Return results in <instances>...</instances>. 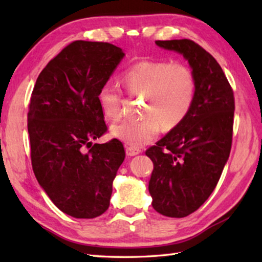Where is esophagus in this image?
<instances>
[{
  "label": "esophagus",
  "mask_w": 262,
  "mask_h": 262,
  "mask_svg": "<svg viewBox=\"0 0 262 262\" xmlns=\"http://www.w3.org/2000/svg\"><path fill=\"white\" fill-rule=\"evenodd\" d=\"M141 152V150L139 148H134V147H127L126 148V155L127 156H135V155H139Z\"/></svg>",
  "instance_id": "esophagus-1"
}]
</instances>
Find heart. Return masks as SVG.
I'll return each instance as SVG.
<instances>
[{"instance_id": "b5f03b06", "label": "heart", "mask_w": 262, "mask_h": 262, "mask_svg": "<svg viewBox=\"0 0 262 262\" xmlns=\"http://www.w3.org/2000/svg\"><path fill=\"white\" fill-rule=\"evenodd\" d=\"M123 82L129 95L144 97L143 117L118 123L111 128V134L134 148L152 142L161 126L166 130L179 126L192 110L196 96L194 72L183 62H136L123 74ZM122 97L118 84H101L97 100L106 119L117 120L120 117Z\"/></svg>"}]
</instances>
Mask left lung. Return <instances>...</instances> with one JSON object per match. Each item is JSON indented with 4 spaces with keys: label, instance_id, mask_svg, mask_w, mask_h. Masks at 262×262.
Instances as JSON below:
<instances>
[{
    "label": "left lung",
    "instance_id": "1",
    "mask_svg": "<svg viewBox=\"0 0 262 262\" xmlns=\"http://www.w3.org/2000/svg\"><path fill=\"white\" fill-rule=\"evenodd\" d=\"M156 45L183 54L196 78V96L185 120L150 147L154 163L149 181L152 207L181 219L198 210L221 178L232 144V88L214 56L189 39L157 40Z\"/></svg>",
    "mask_w": 262,
    "mask_h": 262
}]
</instances>
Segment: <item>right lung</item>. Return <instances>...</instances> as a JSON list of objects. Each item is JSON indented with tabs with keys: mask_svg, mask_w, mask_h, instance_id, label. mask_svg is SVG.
<instances>
[{
	"mask_svg": "<svg viewBox=\"0 0 262 262\" xmlns=\"http://www.w3.org/2000/svg\"><path fill=\"white\" fill-rule=\"evenodd\" d=\"M123 56L112 43L74 41L48 62L31 96L34 176L52 202L75 219H95L108 209L113 180L125 159L117 139L92 143L107 130L97 94Z\"/></svg>",
	"mask_w": 262,
	"mask_h": 262,
	"instance_id": "add662e5",
	"label": "right lung"
}]
</instances>
